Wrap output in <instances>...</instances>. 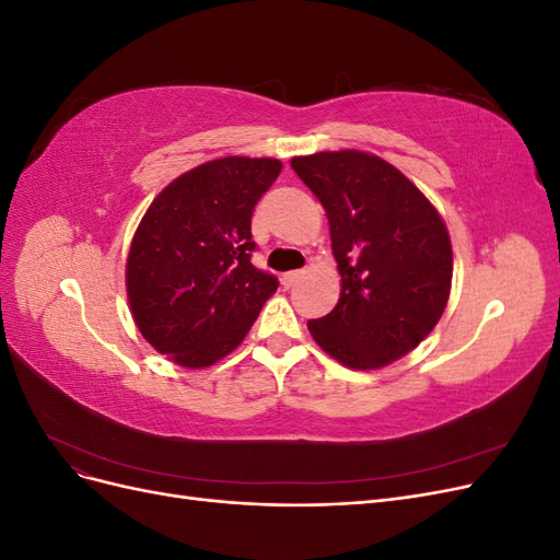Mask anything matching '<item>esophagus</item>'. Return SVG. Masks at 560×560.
<instances>
[{"mask_svg": "<svg viewBox=\"0 0 560 560\" xmlns=\"http://www.w3.org/2000/svg\"><path fill=\"white\" fill-rule=\"evenodd\" d=\"M303 276H306V273H303V270H290V273L282 276V284L284 287H294V284H299L303 280Z\"/></svg>", "mask_w": 560, "mask_h": 560, "instance_id": "34e87169", "label": "esophagus"}]
</instances>
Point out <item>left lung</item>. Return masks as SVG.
<instances>
[{
	"label": "left lung",
	"mask_w": 560,
	"mask_h": 560,
	"mask_svg": "<svg viewBox=\"0 0 560 560\" xmlns=\"http://www.w3.org/2000/svg\"><path fill=\"white\" fill-rule=\"evenodd\" d=\"M290 163L327 212L341 273V296L329 315L308 322L311 336L348 369L393 364L448 303L453 249L442 214L376 154L317 151Z\"/></svg>",
	"instance_id": "8db88e82"
}]
</instances>
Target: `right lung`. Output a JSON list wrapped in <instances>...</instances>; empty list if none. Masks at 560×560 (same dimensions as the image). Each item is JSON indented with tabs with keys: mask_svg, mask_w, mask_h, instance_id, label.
<instances>
[{
	"mask_svg": "<svg viewBox=\"0 0 560 560\" xmlns=\"http://www.w3.org/2000/svg\"><path fill=\"white\" fill-rule=\"evenodd\" d=\"M278 159L224 156L191 167L154 198L132 235L126 292L147 343L206 369L243 343L278 278L254 268L252 212Z\"/></svg>",
	"mask_w": 560,
	"mask_h": 560,
	"instance_id": "1",
	"label": "right lung"
}]
</instances>
